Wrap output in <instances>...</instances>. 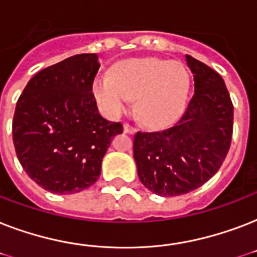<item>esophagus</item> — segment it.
<instances>
[{"mask_svg":"<svg viewBox=\"0 0 257 257\" xmlns=\"http://www.w3.org/2000/svg\"><path fill=\"white\" fill-rule=\"evenodd\" d=\"M124 132L129 133V135H133V133L136 132V128H135L133 125L128 124V122H125V124H124Z\"/></svg>","mask_w":257,"mask_h":257,"instance_id":"obj_1","label":"esophagus"}]
</instances>
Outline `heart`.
<instances>
[{
    "label": "heart",
    "mask_w": 257,
    "mask_h": 257,
    "mask_svg": "<svg viewBox=\"0 0 257 257\" xmlns=\"http://www.w3.org/2000/svg\"><path fill=\"white\" fill-rule=\"evenodd\" d=\"M189 74L179 62L160 58L129 60L113 69L112 78L94 82L97 98L110 114H120L137 98V114L147 125L164 126L181 116Z\"/></svg>",
    "instance_id": "obj_1"
}]
</instances>
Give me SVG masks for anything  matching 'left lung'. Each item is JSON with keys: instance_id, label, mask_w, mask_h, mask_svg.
<instances>
[{"instance_id": "1", "label": "left lung", "mask_w": 257, "mask_h": 257, "mask_svg": "<svg viewBox=\"0 0 257 257\" xmlns=\"http://www.w3.org/2000/svg\"><path fill=\"white\" fill-rule=\"evenodd\" d=\"M195 94L173 126L137 132L133 157L145 188L159 196H180L207 183L223 165L233 132V104L217 72L185 56Z\"/></svg>"}]
</instances>
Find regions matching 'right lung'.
I'll use <instances>...</instances> for the list:
<instances>
[{
  "label": "right lung",
  "mask_w": 257,
  "mask_h": 257,
  "mask_svg": "<svg viewBox=\"0 0 257 257\" xmlns=\"http://www.w3.org/2000/svg\"><path fill=\"white\" fill-rule=\"evenodd\" d=\"M100 69L94 53L76 54L34 76L16 105L13 143L18 161L34 183L58 195L96 183L121 122L98 113L93 81Z\"/></svg>",
  "instance_id": "add662e5"
}]
</instances>
